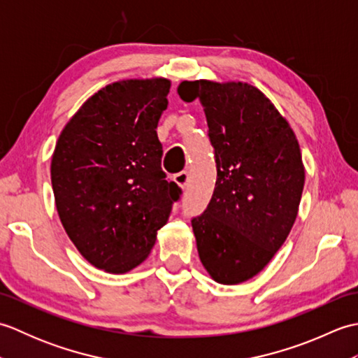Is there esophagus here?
<instances>
[{
  "mask_svg": "<svg viewBox=\"0 0 358 358\" xmlns=\"http://www.w3.org/2000/svg\"><path fill=\"white\" fill-rule=\"evenodd\" d=\"M173 180H175V183H177L178 186L186 187L187 183H189V172L187 171H181L178 173H175L173 175Z\"/></svg>",
  "mask_w": 358,
  "mask_h": 358,
  "instance_id": "34e87169",
  "label": "esophagus"
}]
</instances>
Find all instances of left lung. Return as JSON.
Masks as SVG:
<instances>
[{"label": "left lung", "mask_w": 358, "mask_h": 358, "mask_svg": "<svg viewBox=\"0 0 358 358\" xmlns=\"http://www.w3.org/2000/svg\"><path fill=\"white\" fill-rule=\"evenodd\" d=\"M199 98L215 149L217 181L192 218L200 260L217 283L238 285L264 269L299 214L305 166L296 136L260 89L241 81H183Z\"/></svg>", "instance_id": "1"}]
</instances>
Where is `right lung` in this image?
<instances>
[{
    "instance_id": "obj_1",
    "label": "right lung",
    "mask_w": 358,
    "mask_h": 358,
    "mask_svg": "<svg viewBox=\"0 0 358 358\" xmlns=\"http://www.w3.org/2000/svg\"><path fill=\"white\" fill-rule=\"evenodd\" d=\"M167 78L123 80L98 90L58 136L50 180L59 220L78 252L98 269L141 264L181 189L166 180L157 126Z\"/></svg>"
}]
</instances>
